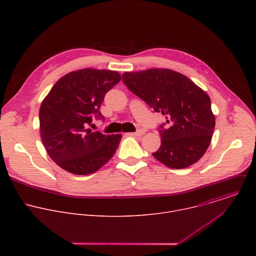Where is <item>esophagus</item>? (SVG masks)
Returning a JSON list of instances; mask_svg holds the SVG:
<instances>
[{
  "mask_svg": "<svg viewBox=\"0 0 256 256\" xmlns=\"http://www.w3.org/2000/svg\"><path fill=\"white\" fill-rule=\"evenodd\" d=\"M144 134V130H136V132H130L128 134L134 136H142Z\"/></svg>",
  "mask_w": 256,
  "mask_h": 256,
  "instance_id": "1",
  "label": "esophagus"
}]
</instances>
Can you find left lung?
Masks as SVG:
<instances>
[{
	"label": "left lung",
	"instance_id": "8db88e82",
	"mask_svg": "<svg viewBox=\"0 0 256 256\" xmlns=\"http://www.w3.org/2000/svg\"><path fill=\"white\" fill-rule=\"evenodd\" d=\"M122 82L169 126L159 128L161 147L153 156L173 169L198 162L208 150L216 118L208 95L186 76L169 68L126 72Z\"/></svg>",
	"mask_w": 256,
	"mask_h": 256
}]
</instances>
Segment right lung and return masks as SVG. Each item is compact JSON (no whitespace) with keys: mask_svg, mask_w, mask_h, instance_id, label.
Listing matches in <instances>:
<instances>
[{"mask_svg":"<svg viewBox=\"0 0 256 256\" xmlns=\"http://www.w3.org/2000/svg\"><path fill=\"white\" fill-rule=\"evenodd\" d=\"M122 77L110 70L82 68L58 79L42 102L40 136L60 168L76 175L96 172L110 160L122 134H103L87 128L99 112L105 94Z\"/></svg>","mask_w":256,"mask_h":256,"instance_id":"1","label":"right lung"}]
</instances>
